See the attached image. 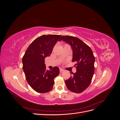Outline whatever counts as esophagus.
I'll use <instances>...</instances> for the list:
<instances>
[{
  "instance_id": "34e87169",
  "label": "esophagus",
  "mask_w": 120,
  "mask_h": 120,
  "mask_svg": "<svg viewBox=\"0 0 120 120\" xmlns=\"http://www.w3.org/2000/svg\"><path fill=\"white\" fill-rule=\"evenodd\" d=\"M60 72H63L64 71V70H63V69H62V68H60Z\"/></svg>"
}]
</instances>
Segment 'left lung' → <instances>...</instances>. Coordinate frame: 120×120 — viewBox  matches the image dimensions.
Listing matches in <instances>:
<instances>
[{
  "label": "left lung",
  "instance_id": "left-lung-1",
  "mask_svg": "<svg viewBox=\"0 0 120 120\" xmlns=\"http://www.w3.org/2000/svg\"><path fill=\"white\" fill-rule=\"evenodd\" d=\"M62 41L70 45L72 49V62L77 69L73 76L65 81L67 88L75 93L85 90L91 82L95 71V56L90 47L79 38L71 36H62Z\"/></svg>",
  "mask_w": 120,
  "mask_h": 120
}]
</instances>
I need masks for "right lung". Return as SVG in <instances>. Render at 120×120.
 Returning a JSON list of instances; mask_svg holds the SVG:
<instances>
[{
	"mask_svg": "<svg viewBox=\"0 0 120 120\" xmlns=\"http://www.w3.org/2000/svg\"><path fill=\"white\" fill-rule=\"evenodd\" d=\"M60 37L49 34L37 38L28 46L22 57V68L26 81L38 93L50 91L53 88L54 79L59 75L60 69L57 67L51 71L46 70L45 59L50 56Z\"/></svg>",
	"mask_w": 120,
	"mask_h": 120,
	"instance_id": "1",
	"label": "right lung"
}]
</instances>
